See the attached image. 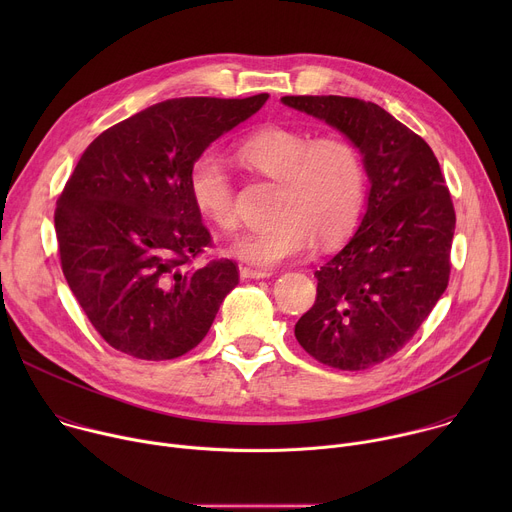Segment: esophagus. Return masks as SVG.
I'll return each mask as SVG.
<instances>
[{
	"mask_svg": "<svg viewBox=\"0 0 512 512\" xmlns=\"http://www.w3.org/2000/svg\"><path fill=\"white\" fill-rule=\"evenodd\" d=\"M241 277L243 279H265V277H271V271L255 269V267H241Z\"/></svg>",
	"mask_w": 512,
	"mask_h": 512,
	"instance_id": "obj_1",
	"label": "esophagus"
}]
</instances>
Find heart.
Returning a JSON list of instances; mask_svg holds the SVG:
<instances>
[{
    "label": "heart",
    "instance_id": "1",
    "mask_svg": "<svg viewBox=\"0 0 512 512\" xmlns=\"http://www.w3.org/2000/svg\"><path fill=\"white\" fill-rule=\"evenodd\" d=\"M239 160L279 182L275 221L247 231L229 245L231 255L259 267H273L342 241L358 221L364 202V166L344 137H318L291 127H265L237 145ZM188 190L198 212L231 231L237 227V200L227 160L204 150L188 172Z\"/></svg>",
    "mask_w": 512,
    "mask_h": 512
}]
</instances>
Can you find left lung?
<instances>
[{"instance_id":"1","label":"left lung","mask_w":512,"mask_h":512,"mask_svg":"<svg viewBox=\"0 0 512 512\" xmlns=\"http://www.w3.org/2000/svg\"><path fill=\"white\" fill-rule=\"evenodd\" d=\"M281 103L340 131L371 184L356 233L314 273L316 304L296 338L328 367H375L413 338L448 287L456 212L440 162L375 103L336 95Z\"/></svg>"}]
</instances>
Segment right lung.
Here are the masks:
<instances>
[{
    "instance_id": "obj_1",
    "label": "right lung",
    "mask_w": 512,
    "mask_h": 512,
    "mask_svg": "<svg viewBox=\"0 0 512 512\" xmlns=\"http://www.w3.org/2000/svg\"><path fill=\"white\" fill-rule=\"evenodd\" d=\"M247 99L184 97L103 131L56 200L62 273L107 344L135 358L192 350L239 283L231 259L190 267L210 245L188 190L192 162L255 115Z\"/></svg>"
}]
</instances>
